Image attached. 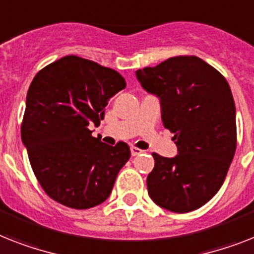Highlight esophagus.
<instances>
[{
	"mask_svg": "<svg viewBox=\"0 0 254 254\" xmlns=\"http://www.w3.org/2000/svg\"><path fill=\"white\" fill-rule=\"evenodd\" d=\"M142 150L139 149V148H136V146H132L131 148V154L132 156H139V154H141Z\"/></svg>",
	"mask_w": 254,
	"mask_h": 254,
	"instance_id": "34e87169",
	"label": "esophagus"
}]
</instances>
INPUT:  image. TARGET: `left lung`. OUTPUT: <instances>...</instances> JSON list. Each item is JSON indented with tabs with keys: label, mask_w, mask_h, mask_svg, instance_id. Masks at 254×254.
<instances>
[{
	"label": "left lung",
	"mask_w": 254,
	"mask_h": 254,
	"mask_svg": "<svg viewBox=\"0 0 254 254\" xmlns=\"http://www.w3.org/2000/svg\"><path fill=\"white\" fill-rule=\"evenodd\" d=\"M142 89L160 98L175 157L153 153L148 193L158 206L188 213L217 193L236 150V110L227 80L198 57H173L136 71Z\"/></svg>",
	"instance_id": "8db88e82"
}]
</instances>
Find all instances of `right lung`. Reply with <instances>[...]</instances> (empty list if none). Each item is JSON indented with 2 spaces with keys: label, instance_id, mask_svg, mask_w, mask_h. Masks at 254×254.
<instances>
[{
  "label": "right lung",
  "instance_id": "1",
  "mask_svg": "<svg viewBox=\"0 0 254 254\" xmlns=\"http://www.w3.org/2000/svg\"><path fill=\"white\" fill-rule=\"evenodd\" d=\"M126 88L122 75L93 61L66 56L33 77L27 92L22 141L40 186L54 201L89 209L110 196L128 144L92 136L108 101Z\"/></svg>",
  "mask_w": 254,
  "mask_h": 254
}]
</instances>
